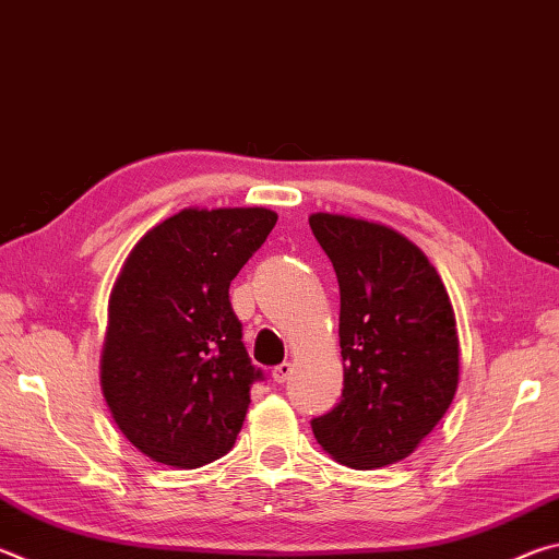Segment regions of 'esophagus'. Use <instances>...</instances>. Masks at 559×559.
I'll return each instance as SVG.
<instances>
[{
  "mask_svg": "<svg viewBox=\"0 0 559 559\" xmlns=\"http://www.w3.org/2000/svg\"><path fill=\"white\" fill-rule=\"evenodd\" d=\"M290 372H293V365L290 362H281V365L273 367L271 377H273V382H276V384H283L290 377Z\"/></svg>",
  "mask_w": 559,
  "mask_h": 559,
  "instance_id": "1",
  "label": "esophagus"
}]
</instances>
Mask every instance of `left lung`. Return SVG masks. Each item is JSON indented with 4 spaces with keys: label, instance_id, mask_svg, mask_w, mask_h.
Instances as JSON below:
<instances>
[{
    "label": "left lung",
    "instance_id": "8db88e82",
    "mask_svg": "<svg viewBox=\"0 0 559 559\" xmlns=\"http://www.w3.org/2000/svg\"><path fill=\"white\" fill-rule=\"evenodd\" d=\"M340 283V402L310 421L323 451L353 468L409 456L456 394L459 337L427 257L386 226L310 216Z\"/></svg>",
    "mask_w": 559,
    "mask_h": 559
}]
</instances>
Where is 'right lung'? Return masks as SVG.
Here are the masks:
<instances>
[{
  "mask_svg": "<svg viewBox=\"0 0 559 559\" xmlns=\"http://www.w3.org/2000/svg\"><path fill=\"white\" fill-rule=\"evenodd\" d=\"M278 216L185 210L150 229L110 293L100 382L112 419L157 463L197 468L229 453L261 367L229 286Z\"/></svg>",
  "mask_w": 559,
  "mask_h": 559,
  "instance_id": "right-lung-1",
  "label": "right lung"
}]
</instances>
